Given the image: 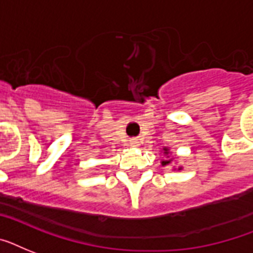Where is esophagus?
<instances>
[{
	"mask_svg": "<svg viewBox=\"0 0 253 253\" xmlns=\"http://www.w3.org/2000/svg\"><path fill=\"white\" fill-rule=\"evenodd\" d=\"M130 145H131V147H133V148L139 147V141H137V139H131Z\"/></svg>",
	"mask_w": 253,
	"mask_h": 253,
	"instance_id": "34e87169",
	"label": "esophagus"
}]
</instances>
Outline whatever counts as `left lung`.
Masks as SVG:
<instances>
[{
  "label": "left lung",
  "instance_id": "obj_1",
  "mask_svg": "<svg viewBox=\"0 0 253 253\" xmlns=\"http://www.w3.org/2000/svg\"><path fill=\"white\" fill-rule=\"evenodd\" d=\"M161 152H164V156H166V159L165 160H162L161 161V165L162 166H169L170 164H171V162H174V157H170V155H171V152H170V149L169 148H162V151ZM174 170H182L183 169V166H178V168H173Z\"/></svg>",
  "mask_w": 253,
  "mask_h": 253
}]
</instances>
